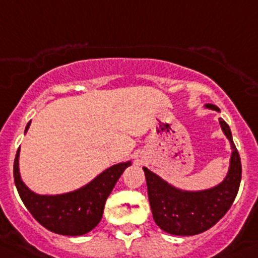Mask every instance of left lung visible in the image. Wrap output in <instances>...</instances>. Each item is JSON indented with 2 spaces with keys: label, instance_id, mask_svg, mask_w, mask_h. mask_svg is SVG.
<instances>
[{
  "label": "left lung",
  "instance_id": "left-lung-1",
  "mask_svg": "<svg viewBox=\"0 0 258 258\" xmlns=\"http://www.w3.org/2000/svg\"><path fill=\"white\" fill-rule=\"evenodd\" d=\"M212 110H220L207 104ZM232 154L227 176L218 186L202 191H184L171 186L157 174L144 167L148 197L155 224L170 235L192 236L207 231L220 220L235 201L241 182V161L228 124L219 118Z\"/></svg>",
  "mask_w": 258,
  "mask_h": 258
}]
</instances>
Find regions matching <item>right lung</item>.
Instances as JSON below:
<instances>
[{"label": "right lung", "instance_id": "obj_1", "mask_svg": "<svg viewBox=\"0 0 258 258\" xmlns=\"http://www.w3.org/2000/svg\"><path fill=\"white\" fill-rule=\"evenodd\" d=\"M31 121L26 125L25 133ZM19 149L14 159V183L23 204L34 219L48 231L64 236H82L92 231L103 218L104 206L118 178L132 162L106 169L79 190L60 195H39L30 190L19 174Z\"/></svg>", "mask_w": 258, "mask_h": 258}]
</instances>
